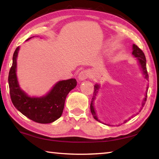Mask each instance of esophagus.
<instances>
[{"mask_svg":"<svg viewBox=\"0 0 159 159\" xmlns=\"http://www.w3.org/2000/svg\"><path fill=\"white\" fill-rule=\"evenodd\" d=\"M89 77V73L87 70H83L81 71L79 74V79L80 80H84Z\"/></svg>","mask_w":159,"mask_h":159,"instance_id":"esophagus-1","label":"esophagus"}]
</instances>
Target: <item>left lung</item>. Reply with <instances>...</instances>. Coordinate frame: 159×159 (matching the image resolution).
<instances>
[{
  "instance_id": "1",
  "label": "left lung",
  "mask_w": 159,
  "mask_h": 159,
  "mask_svg": "<svg viewBox=\"0 0 159 159\" xmlns=\"http://www.w3.org/2000/svg\"><path fill=\"white\" fill-rule=\"evenodd\" d=\"M133 55L135 57H138V60H139V64H140V66L142 67V71H143V74L145 76V79L148 80V79H149V75H148V72L147 70V64H146L147 61H146V57H145V55L143 52V51H142L138 46H137V45L134 44H133ZM98 89H99V85L96 84L95 85V91H94V93H93V98H92V101H91V104H90V111H91V113H92V114L93 115L94 118H95L96 120H98V121L100 122V120H98V117H97V116L95 114V110H94V107H93V101H94V99H95L96 93H98V91L97 90H98ZM147 89H148V88H147ZM147 93H146V95H145V98L144 99V102H142V107L144 106L145 102H146V101H147ZM126 122H127V120L124 121V123H126Z\"/></svg>"
}]
</instances>
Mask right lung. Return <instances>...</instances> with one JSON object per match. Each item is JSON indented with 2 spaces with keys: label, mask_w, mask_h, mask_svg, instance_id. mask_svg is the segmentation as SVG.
I'll return each mask as SVG.
<instances>
[{
  "label": "right lung",
  "mask_w": 159,
  "mask_h": 159,
  "mask_svg": "<svg viewBox=\"0 0 159 159\" xmlns=\"http://www.w3.org/2000/svg\"><path fill=\"white\" fill-rule=\"evenodd\" d=\"M18 51L19 47L13 54L12 64L8 76L10 95L13 105L21 114L35 122H54L62 114L66 96L76 86V80L71 79L61 80L47 95L42 98H30L20 89L18 84L16 75Z\"/></svg>",
  "instance_id": "add662e5"
}]
</instances>
